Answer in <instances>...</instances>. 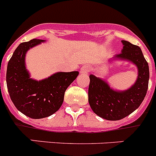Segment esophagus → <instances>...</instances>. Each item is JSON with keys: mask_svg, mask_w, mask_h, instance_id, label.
<instances>
[{"mask_svg": "<svg viewBox=\"0 0 156 156\" xmlns=\"http://www.w3.org/2000/svg\"><path fill=\"white\" fill-rule=\"evenodd\" d=\"M89 71H90V69H89V67L87 66H83L82 68L80 69V72L81 75H87V74H88Z\"/></svg>", "mask_w": 156, "mask_h": 156, "instance_id": "esophagus-1", "label": "esophagus"}]
</instances>
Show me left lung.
I'll use <instances>...</instances> for the list:
<instances>
[{
  "mask_svg": "<svg viewBox=\"0 0 156 156\" xmlns=\"http://www.w3.org/2000/svg\"><path fill=\"white\" fill-rule=\"evenodd\" d=\"M120 54L108 60L128 61L136 66L137 77L127 90H114L105 80L90 74L88 101L96 115L107 120H119L138 108L145 97L149 80V68L141 49L126 41H122Z\"/></svg>",
  "mask_w": 156,
  "mask_h": 156,
  "instance_id": "obj_1",
  "label": "left lung"
}]
</instances>
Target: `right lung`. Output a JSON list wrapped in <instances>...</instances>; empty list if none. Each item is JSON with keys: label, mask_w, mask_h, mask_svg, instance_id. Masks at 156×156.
Instances as JSON below:
<instances>
[{"label": "right lung", "mask_w": 156, "mask_h": 156, "mask_svg": "<svg viewBox=\"0 0 156 156\" xmlns=\"http://www.w3.org/2000/svg\"><path fill=\"white\" fill-rule=\"evenodd\" d=\"M44 40L33 39L22 43L8 63L6 82L12 102L22 113L32 119L50 116L60 108L66 89L79 75V72H58L48 78H30L26 66V55Z\"/></svg>", "instance_id": "obj_1"}]
</instances>
